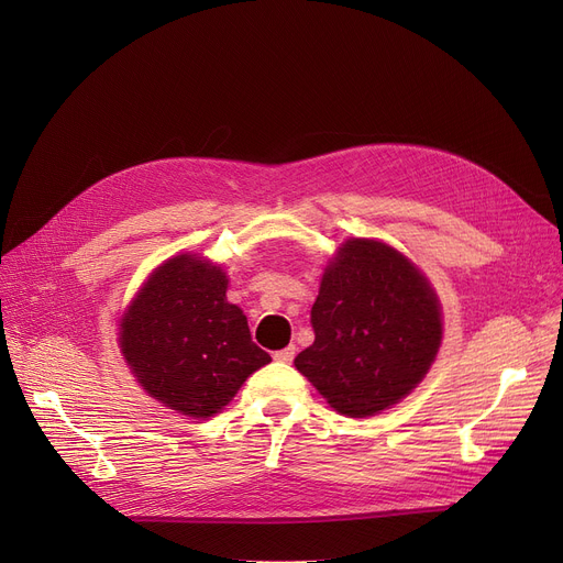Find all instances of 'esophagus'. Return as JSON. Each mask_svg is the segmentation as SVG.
<instances>
[{"mask_svg": "<svg viewBox=\"0 0 563 563\" xmlns=\"http://www.w3.org/2000/svg\"><path fill=\"white\" fill-rule=\"evenodd\" d=\"M294 356H297V346H294V344H289V346H285V349H280V351L274 353V358H276L278 363H291Z\"/></svg>", "mask_w": 563, "mask_h": 563, "instance_id": "1", "label": "esophagus"}]
</instances>
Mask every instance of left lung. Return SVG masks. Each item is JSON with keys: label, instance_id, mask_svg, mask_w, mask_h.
<instances>
[{"label": "left lung", "instance_id": "obj_1", "mask_svg": "<svg viewBox=\"0 0 563 563\" xmlns=\"http://www.w3.org/2000/svg\"><path fill=\"white\" fill-rule=\"evenodd\" d=\"M314 342L294 365L342 416L369 418L418 388L442 342L429 278L386 242L351 236L323 269Z\"/></svg>", "mask_w": 563, "mask_h": 563}]
</instances>
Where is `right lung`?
Wrapping results in <instances>:
<instances>
[{
  "label": "right lung",
  "instance_id": "add662e5",
  "mask_svg": "<svg viewBox=\"0 0 563 563\" xmlns=\"http://www.w3.org/2000/svg\"><path fill=\"white\" fill-rule=\"evenodd\" d=\"M225 291L221 264L173 255L143 280L118 323V346L139 386L191 420L217 416L272 363Z\"/></svg>",
  "mask_w": 563,
  "mask_h": 563
}]
</instances>
